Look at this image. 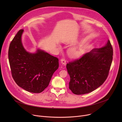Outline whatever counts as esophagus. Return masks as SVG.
<instances>
[{
    "mask_svg": "<svg viewBox=\"0 0 122 122\" xmlns=\"http://www.w3.org/2000/svg\"><path fill=\"white\" fill-rule=\"evenodd\" d=\"M61 63L63 65H66V60H65V58H62L61 59Z\"/></svg>",
    "mask_w": 122,
    "mask_h": 122,
    "instance_id": "34e87169",
    "label": "esophagus"
}]
</instances>
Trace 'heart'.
<instances>
[{
  "label": "heart",
  "instance_id": "1",
  "mask_svg": "<svg viewBox=\"0 0 122 122\" xmlns=\"http://www.w3.org/2000/svg\"><path fill=\"white\" fill-rule=\"evenodd\" d=\"M83 51L82 48H74L69 50L68 51V54L71 57L77 58L80 56L82 54Z\"/></svg>",
  "mask_w": 122,
  "mask_h": 122
}]
</instances>
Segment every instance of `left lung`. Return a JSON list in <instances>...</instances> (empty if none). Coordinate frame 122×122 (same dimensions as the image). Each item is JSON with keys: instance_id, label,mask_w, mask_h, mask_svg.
Returning <instances> with one entry per match:
<instances>
[{"instance_id": "obj_1", "label": "left lung", "mask_w": 122, "mask_h": 122, "mask_svg": "<svg viewBox=\"0 0 122 122\" xmlns=\"http://www.w3.org/2000/svg\"><path fill=\"white\" fill-rule=\"evenodd\" d=\"M113 49L110 40L101 48L93 49L66 64L70 76L69 88L75 95L89 93L107 79L112 65Z\"/></svg>"}]
</instances>
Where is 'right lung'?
<instances>
[{"mask_svg": "<svg viewBox=\"0 0 122 122\" xmlns=\"http://www.w3.org/2000/svg\"><path fill=\"white\" fill-rule=\"evenodd\" d=\"M20 29L11 41L8 57L12 77L20 87L33 93L42 92L59 67L58 59L43 51H26L22 43Z\"/></svg>", "mask_w": 122, "mask_h": 122, "instance_id": "obj_1", "label": "right lung"}]
</instances>
